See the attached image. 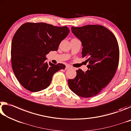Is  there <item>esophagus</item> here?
<instances>
[{
	"label": "esophagus",
	"mask_w": 131,
	"mask_h": 131,
	"mask_svg": "<svg viewBox=\"0 0 131 131\" xmlns=\"http://www.w3.org/2000/svg\"><path fill=\"white\" fill-rule=\"evenodd\" d=\"M70 68H71V66H68V65H67V66H66V68H65V69H66V70H68V69H70Z\"/></svg>",
	"instance_id": "esophagus-1"
}]
</instances>
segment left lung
Here are the masks:
<instances>
[{"mask_svg":"<svg viewBox=\"0 0 131 131\" xmlns=\"http://www.w3.org/2000/svg\"><path fill=\"white\" fill-rule=\"evenodd\" d=\"M72 32L82 42V57H86L88 70L76 71L75 78L68 80L70 89L79 96L97 95L112 80L118 66L117 40L110 30L100 25L71 27Z\"/></svg>","mask_w":131,"mask_h":131,"instance_id":"8db88e82","label":"left lung"}]
</instances>
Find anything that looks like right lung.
<instances>
[{
	"label": "right lung",
	"instance_id": "add662e5",
	"mask_svg": "<svg viewBox=\"0 0 131 131\" xmlns=\"http://www.w3.org/2000/svg\"><path fill=\"white\" fill-rule=\"evenodd\" d=\"M70 32L67 27L44 23H27L15 33L12 42V66L16 77L28 91L35 92L48 88L55 72L66 68L45 61L46 55L56 51Z\"/></svg>",
	"mask_w": 131,
	"mask_h": 131
}]
</instances>
